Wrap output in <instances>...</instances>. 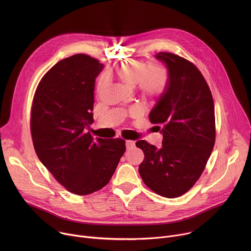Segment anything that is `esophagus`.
Returning a JSON list of instances; mask_svg holds the SVG:
<instances>
[{"label":"esophagus","mask_w":251,"mask_h":251,"mask_svg":"<svg viewBox=\"0 0 251 251\" xmlns=\"http://www.w3.org/2000/svg\"><path fill=\"white\" fill-rule=\"evenodd\" d=\"M135 146V142L131 141V140H127L126 141V147L127 149H132Z\"/></svg>","instance_id":"34e87169"}]
</instances>
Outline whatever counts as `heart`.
Returning a JSON list of instances; mask_svg holds the SVG:
<instances>
[{
	"mask_svg": "<svg viewBox=\"0 0 251 251\" xmlns=\"http://www.w3.org/2000/svg\"><path fill=\"white\" fill-rule=\"evenodd\" d=\"M116 77L128 86L137 84L139 91L147 98H158L165 91L168 75L166 69L158 64H146L140 59H131L118 63L114 67Z\"/></svg>",
	"mask_w": 251,
	"mask_h": 251,
	"instance_id": "1",
	"label": "heart"
}]
</instances>
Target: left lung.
Instances as JSON below:
<instances>
[{
  "instance_id": "left-lung-1",
  "label": "left lung",
  "mask_w": 251,
  "mask_h": 251,
  "mask_svg": "<svg viewBox=\"0 0 251 251\" xmlns=\"http://www.w3.org/2000/svg\"><path fill=\"white\" fill-rule=\"evenodd\" d=\"M156 57L168 69L165 91L149 118L163 133L162 148L136 142L144 152L139 173L154 193L169 199L186 194L201 176L216 142V118L210 89L199 68L171 52Z\"/></svg>"
}]
</instances>
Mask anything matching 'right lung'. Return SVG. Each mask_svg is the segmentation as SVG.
<instances>
[{
    "instance_id": "add662e5",
    "label": "right lung",
    "mask_w": 251,
    "mask_h": 251,
    "mask_svg": "<svg viewBox=\"0 0 251 251\" xmlns=\"http://www.w3.org/2000/svg\"><path fill=\"white\" fill-rule=\"evenodd\" d=\"M103 64L87 54L61 59L41 79L30 110V133L41 162L68 192L85 196L109 183L125 141L93 139L95 78Z\"/></svg>"
}]
</instances>
